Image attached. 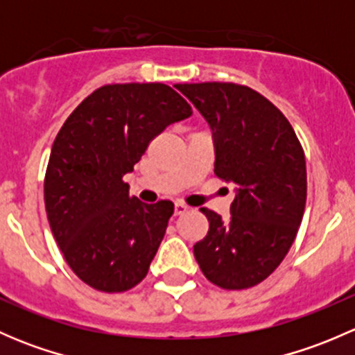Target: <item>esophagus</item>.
I'll use <instances>...</instances> for the list:
<instances>
[{
  "label": "esophagus",
  "instance_id": "34e87169",
  "mask_svg": "<svg viewBox=\"0 0 355 355\" xmlns=\"http://www.w3.org/2000/svg\"><path fill=\"white\" fill-rule=\"evenodd\" d=\"M187 209H189V207L185 206V204L177 202V204H175V216H180V214L187 213Z\"/></svg>",
  "mask_w": 355,
  "mask_h": 355
}]
</instances>
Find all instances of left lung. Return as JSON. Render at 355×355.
Here are the masks:
<instances>
[{
	"instance_id": "obj_1",
	"label": "left lung",
	"mask_w": 355,
	"mask_h": 355,
	"mask_svg": "<svg viewBox=\"0 0 355 355\" xmlns=\"http://www.w3.org/2000/svg\"><path fill=\"white\" fill-rule=\"evenodd\" d=\"M213 132L214 175L235 184L227 221L200 207L209 230L194 245L200 271L227 290L266 280L302 221L306 157L292 125L259 92L230 82L177 84Z\"/></svg>"
}]
</instances>
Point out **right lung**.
Listing matches in <instances>:
<instances>
[{
    "instance_id": "1",
    "label": "right lung",
    "mask_w": 355,
    "mask_h": 355,
    "mask_svg": "<svg viewBox=\"0 0 355 355\" xmlns=\"http://www.w3.org/2000/svg\"><path fill=\"white\" fill-rule=\"evenodd\" d=\"M191 114L170 85L113 84L63 123L46 170V213L68 266L89 287L125 292L148 275L173 202H141L121 178L157 134Z\"/></svg>"
}]
</instances>
